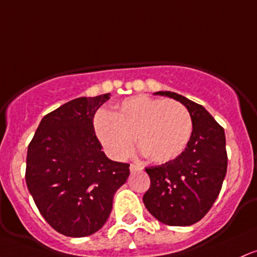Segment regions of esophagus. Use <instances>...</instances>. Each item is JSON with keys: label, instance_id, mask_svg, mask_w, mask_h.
Returning a JSON list of instances; mask_svg holds the SVG:
<instances>
[{"label": "esophagus", "instance_id": "obj_1", "mask_svg": "<svg viewBox=\"0 0 257 257\" xmlns=\"http://www.w3.org/2000/svg\"><path fill=\"white\" fill-rule=\"evenodd\" d=\"M142 168H143L142 166H139V165H134V163H132V165H131V172H132V173H134V172L142 170Z\"/></svg>", "mask_w": 257, "mask_h": 257}]
</instances>
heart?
Listing matches in <instances>:
<instances>
[{"mask_svg":"<svg viewBox=\"0 0 257 257\" xmlns=\"http://www.w3.org/2000/svg\"><path fill=\"white\" fill-rule=\"evenodd\" d=\"M98 142L109 157L120 161L134 150V138L148 159L165 163L187 148L193 120L178 101L140 95L126 98L113 114L98 112L94 119Z\"/></svg>","mask_w":257,"mask_h":257,"instance_id":"b5f03b06","label":"heart"}]
</instances>
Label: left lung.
<instances>
[{
  "label": "left lung",
  "instance_id": "left-lung-1",
  "mask_svg": "<svg viewBox=\"0 0 257 257\" xmlns=\"http://www.w3.org/2000/svg\"><path fill=\"white\" fill-rule=\"evenodd\" d=\"M155 95L179 101L188 108L193 133L177 159L146 167L150 188L143 201L149 212L168 225L199 222L216 201L227 173L224 129L199 103L171 91Z\"/></svg>",
  "mask_w": 257,
  "mask_h": 257
}]
</instances>
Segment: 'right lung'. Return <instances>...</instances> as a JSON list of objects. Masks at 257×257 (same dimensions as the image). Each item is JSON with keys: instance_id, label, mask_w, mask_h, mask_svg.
I'll return each mask as SVG.
<instances>
[{"instance_id": "obj_1", "label": "right lung", "mask_w": 257, "mask_h": 257, "mask_svg": "<svg viewBox=\"0 0 257 257\" xmlns=\"http://www.w3.org/2000/svg\"><path fill=\"white\" fill-rule=\"evenodd\" d=\"M109 94L79 97L45 115L28 146L27 182L36 207L58 233L91 235L106 223L128 163L109 160L94 131V115Z\"/></svg>"}]
</instances>
